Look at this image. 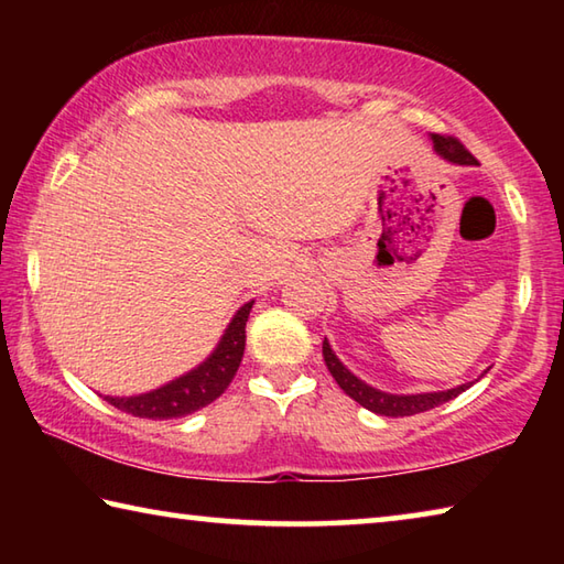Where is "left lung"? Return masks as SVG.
I'll return each mask as SVG.
<instances>
[{
    "instance_id": "obj_1",
    "label": "left lung",
    "mask_w": 564,
    "mask_h": 564,
    "mask_svg": "<svg viewBox=\"0 0 564 564\" xmlns=\"http://www.w3.org/2000/svg\"><path fill=\"white\" fill-rule=\"evenodd\" d=\"M433 144H435L437 154L447 161H453V164H475V156L460 144V139L443 137V133H433ZM323 360H326L330 376L336 378V383L343 388V393L350 395L362 408H368L370 413L388 415V417H405V415L425 413V410L443 405V403H447V400L460 395L463 390H467V386H457L453 390H441V393L390 395V393H383V390L366 386L362 380L352 376L350 370L336 358V352L330 350L328 340H323Z\"/></svg>"
}]
</instances>
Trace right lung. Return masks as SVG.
I'll list each match as a JSON object with an SVG mask.
<instances>
[{
  "label": "right lung",
  "instance_id": "1",
  "mask_svg": "<svg viewBox=\"0 0 564 564\" xmlns=\"http://www.w3.org/2000/svg\"><path fill=\"white\" fill-rule=\"evenodd\" d=\"M251 303H246L241 311L236 313L234 321L228 323L218 348L212 352V358L202 362L196 370L171 380L169 386L151 390L144 395L133 398H107L113 408L123 410V413L137 417H151V420H169V417H184L196 413L224 393L231 383L238 366H241L243 348H246V321L251 313Z\"/></svg>",
  "mask_w": 564,
  "mask_h": 564
}]
</instances>
